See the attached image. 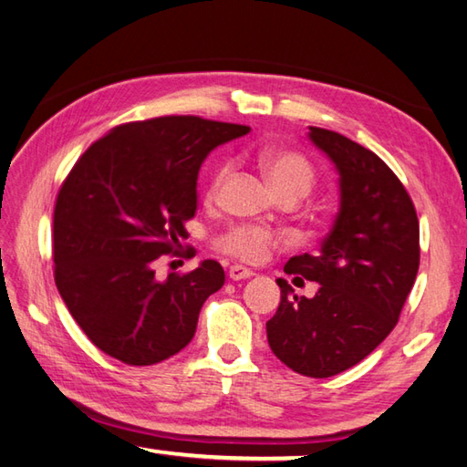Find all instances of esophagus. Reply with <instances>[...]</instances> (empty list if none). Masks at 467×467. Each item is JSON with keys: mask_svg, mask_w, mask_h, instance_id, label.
Segmentation results:
<instances>
[{"mask_svg": "<svg viewBox=\"0 0 467 467\" xmlns=\"http://www.w3.org/2000/svg\"><path fill=\"white\" fill-rule=\"evenodd\" d=\"M228 277H231L233 282H239V279L253 277V271L243 265H231V269H228Z\"/></svg>", "mask_w": 467, "mask_h": 467, "instance_id": "esophagus-1", "label": "esophagus"}]
</instances>
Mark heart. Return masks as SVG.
Returning <instances> with one entry per match:
<instances>
[{"instance_id": "1", "label": "heart", "mask_w": 467, "mask_h": 467, "mask_svg": "<svg viewBox=\"0 0 467 467\" xmlns=\"http://www.w3.org/2000/svg\"><path fill=\"white\" fill-rule=\"evenodd\" d=\"M259 165L263 175L267 177L271 190L277 196L279 193H292V196L300 200L315 185V171H312L308 161L298 155V152L267 149L259 155ZM226 173L228 167L224 163L216 169L210 182V196H214L218 192ZM274 244L275 236L259 226H234L218 239V247L224 253L249 263L261 261Z\"/></svg>"}]
</instances>
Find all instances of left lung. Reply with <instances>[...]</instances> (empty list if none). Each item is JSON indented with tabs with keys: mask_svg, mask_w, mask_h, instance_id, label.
Here are the masks:
<instances>
[{
	"mask_svg": "<svg viewBox=\"0 0 467 467\" xmlns=\"http://www.w3.org/2000/svg\"><path fill=\"white\" fill-rule=\"evenodd\" d=\"M308 139L335 165L338 212L318 255L285 263V274L317 282L318 292L298 298L279 277L267 341L290 369L330 378L366 359L396 327L419 271V218L376 152L315 126Z\"/></svg>",
	"mask_w": 467,
	"mask_h": 467,
	"instance_id": "1",
	"label": "left lung"
}]
</instances>
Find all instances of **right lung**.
<instances>
[{"label": "right lung", "instance_id": "obj_1", "mask_svg": "<svg viewBox=\"0 0 467 467\" xmlns=\"http://www.w3.org/2000/svg\"><path fill=\"white\" fill-rule=\"evenodd\" d=\"M249 126L163 116L116 126L83 152L55 206V282L89 341L129 366H152L196 335L202 304L224 284L204 259L155 275L196 214L200 167Z\"/></svg>", "mask_w": 467, "mask_h": 467}]
</instances>
